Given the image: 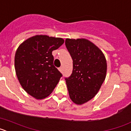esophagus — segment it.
<instances>
[{
  "label": "esophagus",
  "instance_id": "obj_1",
  "mask_svg": "<svg viewBox=\"0 0 131 131\" xmlns=\"http://www.w3.org/2000/svg\"><path fill=\"white\" fill-rule=\"evenodd\" d=\"M59 71H60V72H61V71H62V67H60V68H59Z\"/></svg>",
  "mask_w": 131,
  "mask_h": 131
}]
</instances>
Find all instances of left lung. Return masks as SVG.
I'll return each instance as SVG.
<instances>
[{
	"mask_svg": "<svg viewBox=\"0 0 131 131\" xmlns=\"http://www.w3.org/2000/svg\"><path fill=\"white\" fill-rule=\"evenodd\" d=\"M66 47L73 60V72L66 78L73 102L82 105L95 96L104 81L107 62L104 53L86 39H66Z\"/></svg>",
	"mask_w": 131,
	"mask_h": 131,
	"instance_id": "1",
	"label": "left lung"
}]
</instances>
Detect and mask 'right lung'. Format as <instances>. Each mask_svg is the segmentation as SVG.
I'll use <instances>...</instances> for the list:
<instances>
[{
	"label": "right lung",
	"instance_id": "1",
	"mask_svg": "<svg viewBox=\"0 0 131 131\" xmlns=\"http://www.w3.org/2000/svg\"><path fill=\"white\" fill-rule=\"evenodd\" d=\"M64 42L60 37L37 35L24 40L16 52L14 66L24 91L41 100L54 91L62 75L54 66L52 52Z\"/></svg>",
	"mask_w": 131,
	"mask_h": 131
}]
</instances>
